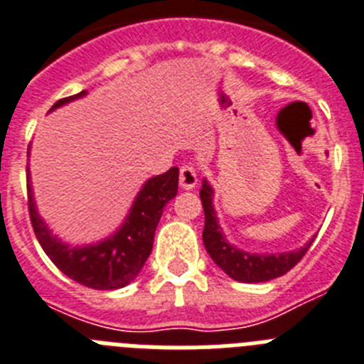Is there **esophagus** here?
I'll return each instance as SVG.
<instances>
[{
	"mask_svg": "<svg viewBox=\"0 0 364 364\" xmlns=\"http://www.w3.org/2000/svg\"><path fill=\"white\" fill-rule=\"evenodd\" d=\"M179 185L185 191H191L198 185V173H196V168L192 164H183L179 168Z\"/></svg>",
	"mask_w": 364,
	"mask_h": 364,
	"instance_id": "esophagus-1",
	"label": "esophagus"
}]
</instances>
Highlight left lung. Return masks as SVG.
I'll return each mask as SVG.
<instances>
[{
  "instance_id": "left-lung-1",
  "label": "left lung",
  "mask_w": 364,
  "mask_h": 364,
  "mask_svg": "<svg viewBox=\"0 0 364 364\" xmlns=\"http://www.w3.org/2000/svg\"><path fill=\"white\" fill-rule=\"evenodd\" d=\"M213 188L207 181L200 191L201 203H203L205 213V229H203V243L207 252L210 255L218 267L225 271L230 278H235L238 282H267L273 278L282 277L287 271L293 269L306 252H308L311 242H308L304 247L299 251L284 252V255H249L245 251L232 247L230 243L225 242L221 229L218 225L216 213L213 205Z\"/></svg>"
}]
</instances>
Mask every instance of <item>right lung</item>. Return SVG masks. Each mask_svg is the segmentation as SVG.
<instances>
[{"instance_id":"1","label":"right lung","mask_w":364,"mask_h":364,"mask_svg":"<svg viewBox=\"0 0 364 364\" xmlns=\"http://www.w3.org/2000/svg\"><path fill=\"white\" fill-rule=\"evenodd\" d=\"M86 91L60 99L50 109L84 97ZM179 170L173 166L168 172L148 179L134 201V207L126 218L124 225L113 236L104 242L87 247H69L50 230L38 216L29 185V168H27V200H29V216L34 235L46 251L50 262L71 280L91 287V289H119L128 286L143 269L144 262L150 257L156 227L161 220L164 205L178 194Z\"/></svg>"}]
</instances>
